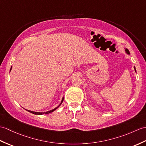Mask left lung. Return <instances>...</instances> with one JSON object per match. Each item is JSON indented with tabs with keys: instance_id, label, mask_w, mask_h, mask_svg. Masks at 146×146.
<instances>
[{
	"instance_id": "left-lung-1",
	"label": "left lung",
	"mask_w": 146,
	"mask_h": 146,
	"mask_svg": "<svg viewBox=\"0 0 146 146\" xmlns=\"http://www.w3.org/2000/svg\"><path fill=\"white\" fill-rule=\"evenodd\" d=\"M125 51H126V52L128 54V55H129V54H130V53H129V50L127 49V48H126V49H125ZM134 70H135V72H136V70H135V66L134 67Z\"/></svg>"
}]
</instances>
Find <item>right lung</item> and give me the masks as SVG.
I'll return each mask as SVG.
<instances>
[{
	"label": "right lung",
	"instance_id": "right-lung-1",
	"mask_svg": "<svg viewBox=\"0 0 146 146\" xmlns=\"http://www.w3.org/2000/svg\"><path fill=\"white\" fill-rule=\"evenodd\" d=\"M12 70V67H11V70ZM10 70V71H11ZM63 100H64V98H63H63H62V101H61V103H60V104L58 105V106L56 108H55V109H53V110H50V111H46V112H44V113H40V112H35V111H30V110H26L27 111H29V112H30V113H32V114H36V115H42V114H49V113H52V112H53V111H54L55 110H56L58 108L61 104H62V103H63Z\"/></svg>",
	"mask_w": 146,
	"mask_h": 146
}]
</instances>
